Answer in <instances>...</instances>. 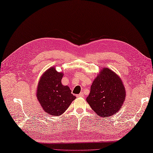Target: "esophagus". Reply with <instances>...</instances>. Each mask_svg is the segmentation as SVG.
Segmentation results:
<instances>
[{"label": "esophagus", "mask_w": 153, "mask_h": 153, "mask_svg": "<svg viewBox=\"0 0 153 153\" xmlns=\"http://www.w3.org/2000/svg\"><path fill=\"white\" fill-rule=\"evenodd\" d=\"M76 97H84V94L82 92H81L80 94L76 95Z\"/></svg>", "instance_id": "esophagus-1"}]
</instances>
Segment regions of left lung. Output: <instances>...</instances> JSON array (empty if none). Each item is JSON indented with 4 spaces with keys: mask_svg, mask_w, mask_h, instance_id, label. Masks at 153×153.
Returning <instances> with one entry per match:
<instances>
[{
    "mask_svg": "<svg viewBox=\"0 0 153 153\" xmlns=\"http://www.w3.org/2000/svg\"><path fill=\"white\" fill-rule=\"evenodd\" d=\"M125 96L120 78L111 70L105 68L93 82L86 100L97 114L106 117L119 111Z\"/></svg>",
    "mask_w": 153,
    "mask_h": 153,
    "instance_id": "1",
    "label": "left lung"
}]
</instances>
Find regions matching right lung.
Returning <instances> with one entry per match:
<instances>
[{"label":"right lung","mask_w":153,"mask_h":153,"mask_svg":"<svg viewBox=\"0 0 153 153\" xmlns=\"http://www.w3.org/2000/svg\"><path fill=\"white\" fill-rule=\"evenodd\" d=\"M62 76L63 73L57 72L53 67L43 74L37 89V97L43 109L56 116L64 113L76 99L69 88L62 84Z\"/></svg>","instance_id":"right-lung-1"}]
</instances>
